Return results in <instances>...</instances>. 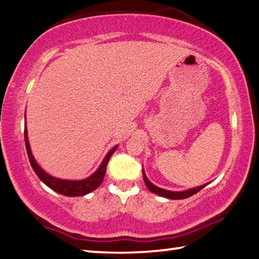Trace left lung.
Returning a JSON list of instances; mask_svg holds the SVG:
<instances>
[{
	"label": "left lung",
	"mask_w": 259,
	"mask_h": 259,
	"mask_svg": "<svg viewBox=\"0 0 259 259\" xmlns=\"http://www.w3.org/2000/svg\"><path fill=\"white\" fill-rule=\"evenodd\" d=\"M142 175H143V180H145V182H146V186H147L148 189H149L151 193H155V194L159 195V196H163V197H166V198H172V200H182V198L190 197V196H192V195L200 192L202 188H204L205 186L207 185V184L206 185H202V186H200V187L185 190V192H169V190L162 189V188H159V187H156L154 184H151V182L148 180V178L146 177L145 172H142Z\"/></svg>",
	"instance_id": "left-lung-1"
}]
</instances>
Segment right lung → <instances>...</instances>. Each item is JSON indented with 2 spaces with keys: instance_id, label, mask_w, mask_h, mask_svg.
Wrapping results in <instances>:
<instances>
[{
  "instance_id": "right-lung-1",
  "label": "right lung",
  "mask_w": 259,
  "mask_h": 259,
  "mask_svg": "<svg viewBox=\"0 0 259 259\" xmlns=\"http://www.w3.org/2000/svg\"><path fill=\"white\" fill-rule=\"evenodd\" d=\"M24 135H25V146H26L27 150V156L29 159V163H31L34 172L36 173V176L39 177V179L48 186L49 188H52L55 192L58 194L65 195V196H83L88 193L95 190L99 186L102 184V181L104 179L105 171H107V166L109 163V159L111 157L114 150L117 149V147L112 148L111 150L108 152V155L105 156L103 162L100 165V167L97 168V171L92 175L90 178L84 180H79V181H72V180H62L57 179V178H54L49 176L48 173H46L44 169H42L37 163L34 159L31 149H29V143H28V138H27V131L26 128L24 130Z\"/></svg>"
}]
</instances>
